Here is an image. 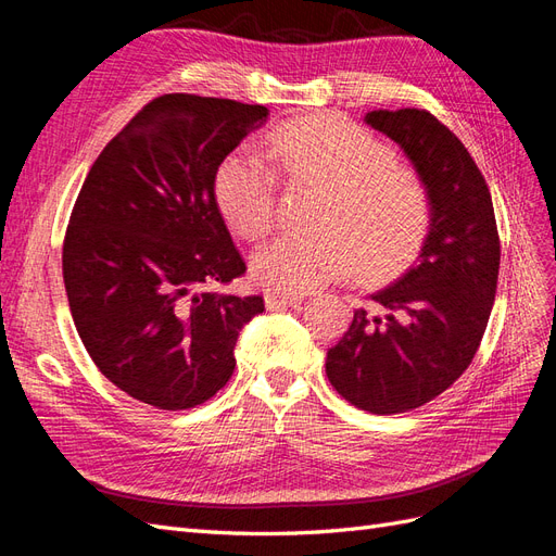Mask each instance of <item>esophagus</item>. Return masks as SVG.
Wrapping results in <instances>:
<instances>
[{"label": "esophagus", "mask_w": 556, "mask_h": 556, "mask_svg": "<svg viewBox=\"0 0 556 556\" xmlns=\"http://www.w3.org/2000/svg\"><path fill=\"white\" fill-rule=\"evenodd\" d=\"M301 294H282V292H266L264 304L268 311H278V308H288L301 304Z\"/></svg>", "instance_id": "esophagus-1"}]
</instances>
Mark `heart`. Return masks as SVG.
Segmentation results:
<instances>
[{
	"mask_svg": "<svg viewBox=\"0 0 556 556\" xmlns=\"http://www.w3.org/2000/svg\"><path fill=\"white\" fill-rule=\"evenodd\" d=\"M266 150L288 180L325 197L313 215L317 233H285L255 252L252 276L262 288L301 294L355 271L380 280L419 255L433 220L429 190L371 131L329 115L304 117L278 127ZM278 188L274 166L245 148L229 153L215 176L217 204L250 241L276 227Z\"/></svg>",
	"mask_w": 556,
	"mask_h": 556,
	"instance_id": "b5f03b06",
	"label": "heart"
}]
</instances>
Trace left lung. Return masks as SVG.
<instances>
[{
    "mask_svg": "<svg viewBox=\"0 0 556 556\" xmlns=\"http://www.w3.org/2000/svg\"><path fill=\"white\" fill-rule=\"evenodd\" d=\"M427 185L433 220L413 264L368 296L327 352V378L352 406L406 413L443 394L473 362L496 296L501 243L484 176L464 143L425 109L371 111Z\"/></svg>",
    "mask_w": 556,
    "mask_h": 556,
    "instance_id": "obj_1",
    "label": "left lung"
}]
</instances>
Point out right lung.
<instances>
[{
	"mask_svg": "<svg viewBox=\"0 0 556 556\" xmlns=\"http://www.w3.org/2000/svg\"><path fill=\"white\" fill-rule=\"evenodd\" d=\"M268 109L162 94L106 143L74 204L62 276L76 331L115 387L160 410L208 401L233 374L262 296L215 199V174Z\"/></svg>",
	"mask_w": 556,
	"mask_h": 556,
	"instance_id": "right-lung-1",
	"label": "right lung"
}]
</instances>
